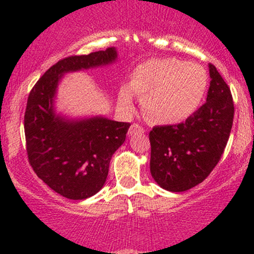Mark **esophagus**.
Segmentation results:
<instances>
[{
    "mask_svg": "<svg viewBox=\"0 0 254 254\" xmlns=\"http://www.w3.org/2000/svg\"><path fill=\"white\" fill-rule=\"evenodd\" d=\"M144 131L145 130L139 124H132L130 127L129 132L127 133H129V136H132V135H136V133H144Z\"/></svg>",
    "mask_w": 254,
    "mask_h": 254,
    "instance_id": "1",
    "label": "esophagus"
}]
</instances>
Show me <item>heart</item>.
I'll return each mask as SVG.
<instances>
[{
	"mask_svg": "<svg viewBox=\"0 0 254 254\" xmlns=\"http://www.w3.org/2000/svg\"><path fill=\"white\" fill-rule=\"evenodd\" d=\"M208 86V75L200 65L177 58H154L133 70L130 86H122L119 103L132 111L133 94L142 98V109L150 122L173 125L196 112Z\"/></svg>",
	"mask_w": 254,
	"mask_h": 254,
	"instance_id": "b5f03b06",
	"label": "heart"
}]
</instances>
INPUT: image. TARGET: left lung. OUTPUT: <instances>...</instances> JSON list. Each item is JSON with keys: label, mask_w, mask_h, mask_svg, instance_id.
Returning a JSON list of instances; mask_svg holds the SVG:
<instances>
[{"label": "left lung", "mask_w": 254, "mask_h": 254, "mask_svg": "<svg viewBox=\"0 0 254 254\" xmlns=\"http://www.w3.org/2000/svg\"><path fill=\"white\" fill-rule=\"evenodd\" d=\"M206 103L184 123L155 127L149 132L150 173L165 190L183 192L205 179L220 161L234 118L228 84L209 64Z\"/></svg>", "instance_id": "left-lung-1"}]
</instances>
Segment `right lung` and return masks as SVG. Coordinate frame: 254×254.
<instances>
[{"instance_id": "right-lung-1", "label": "right lung", "mask_w": 254, "mask_h": 254, "mask_svg": "<svg viewBox=\"0 0 254 254\" xmlns=\"http://www.w3.org/2000/svg\"><path fill=\"white\" fill-rule=\"evenodd\" d=\"M117 50L70 56L52 65L28 95L24 127L28 161L49 188L69 199H86L103 189L111 157L124 143L129 123L105 117L68 119L54 107L64 74L107 65Z\"/></svg>"}]
</instances>
